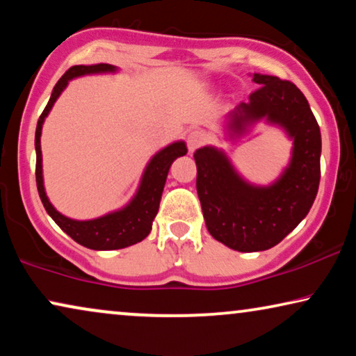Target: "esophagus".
<instances>
[{
	"instance_id": "obj_1",
	"label": "esophagus",
	"mask_w": 356,
	"mask_h": 356,
	"mask_svg": "<svg viewBox=\"0 0 356 356\" xmlns=\"http://www.w3.org/2000/svg\"><path fill=\"white\" fill-rule=\"evenodd\" d=\"M186 140H188L189 152H194V150H196L197 147H201V145L206 143L207 136L201 129H193V131H189V133H188Z\"/></svg>"
}]
</instances>
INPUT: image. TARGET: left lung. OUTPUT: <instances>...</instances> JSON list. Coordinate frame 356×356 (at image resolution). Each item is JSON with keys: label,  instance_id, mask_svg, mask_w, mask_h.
Instances as JSON below:
<instances>
[{"label": "left lung", "instance_id": "obj_1", "mask_svg": "<svg viewBox=\"0 0 356 356\" xmlns=\"http://www.w3.org/2000/svg\"><path fill=\"white\" fill-rule=\"evenodd\" d=\"M259 89L227 116L230 139L266 120L293 140L290 163L269 186L248 183L223 150L206 145L194 152L197 196L207 230L217 241L241 252L279 245L308 216L321 179V131L308 100L290 81L252 74Z\"/></svg>", "mask_w": 356, "mask_h": 356}]
</instances>
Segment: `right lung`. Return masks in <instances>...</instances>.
Here are the masks:
<instances>
[{
	"instance_id": "right-lung-1",
	"label": "right lung",
	"mask_w": 356,
	"mask_h": 356,
	"mask_svg": "<svg viewBox=\"0 0 356 356\" xmlns=\"http://www.w3.org/2000/svg\"><path fill=\"white\" fill-rule=\"evenodd\" d=\"M118 67L106 63H99V65H77L67 70L56 86L53 87L51 97L48 100L45 110L42 111L38 118L37 129H35V152H37V165H35V178H37V189L38 196L42 199L43 207L48 212L56 225L63 232L67 233L72 240L79 245L89 248V250L97 251H110V250H121L128 248L136 243L143 241L145 236L152 230V222L159 212V204L162 199L163 186L167 181L168 170L172 163L181 155H186L188 149L183 140L167 145L162 150L150 159V162L145 167L143 178H140L139 188L136 191L134 197L126 204L120 211L105 213V216L92 218V220H74L63 216L58 212L50 199L47 197L45 186H43V170H42V149H40V136L43 121L50 113V110L55 105L58 97L66 89L67 82L74 77L87 76V74H105V72H116Z\"/></svg>"
}]
</instances>
